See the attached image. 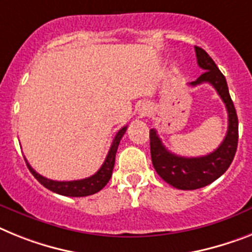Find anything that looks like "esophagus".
Here are the masks:
<instances>
[{"label":"esophagus","mask_w":252,"mask_h":252,"mask_svg":"<svg viewBox=\"0 0 252 252\" xmlns=\"http://www.w3.org/2000/svg\"><path fill=\"white\" fill-rule=\"evenodd\" d=\"M149 114V107L143 106V109H141V115H147Z\"/></svg>","instance_id":"obj_1"}]
</instances>
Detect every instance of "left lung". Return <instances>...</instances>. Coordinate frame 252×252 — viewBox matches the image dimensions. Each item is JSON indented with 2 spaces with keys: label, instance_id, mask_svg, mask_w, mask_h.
Masks as SVG:
<instances>
[{
  "label": "left lung",
  "instance_id": "8db88e82",
  "mask_svg": "<svg viewBox=\"0 0 252 252\" xmlns=\"http://www.w3.org/2000/svg\"><path fill=\"white\" fill-rule=\"evenodd\" d=\"M198 66L204 73L189 86L210 83L217 90L228 113V130L223 142L215 151L200 158H185L172 154L162 145L155 129L150 130L152 165L166 183L178 189H197L210 185L227 172L233 161L238 143V119L233 101L229 96L227 80L214 60L201 47H194Z\"/></svg>",
  "mask_w": 252,
  "mask_h": 252
}]
</instances>
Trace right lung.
Listing matches in <instances>:
<instances>
[{"label": "right lung", "mask_w": 252, "mask_h": 252, "mask_svg": "<svg viewBox=\"0 0 252 252\" xmlns=\"http://www.w3.org/2000/svg\"><path fill=\"white\" fill-rule=\"evenodd\" d=\"M126 130V126H123L122 129L116 133V136L114 137V141L111 143V147H110L109 154H107L102 166L98 169V172L94 173L91 177H88V178L69 182L52 181V179H47L46 177H42L41 174H38L34 169L29 165L27 158H25V162H27V166H28L32 174L34 175V178L42 186H44L47 189H50V191L55 192V193L63 194V196H69V197H84V196H90V194H94L96 192L101 191L107 185V182L110 181V178H111L114 164H115V155L116 151H118V146H119L120 139L124 136Z\"/></svg>", "instance_id": "add662e5"}]
</instances>
